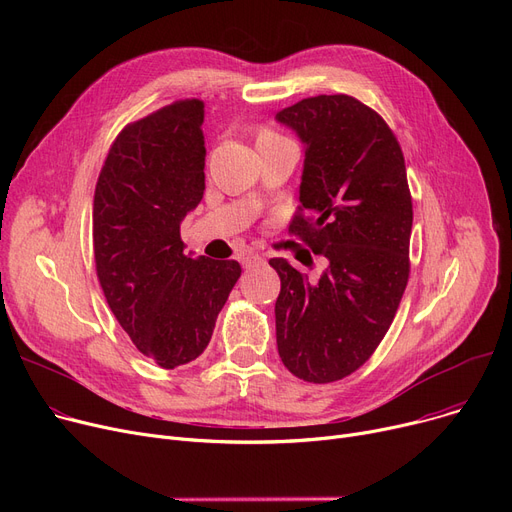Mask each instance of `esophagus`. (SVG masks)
Listing matches in <instances>:
<instances>
[{"label": "esophagus", "mask_w": 512, "mask_h": 512, "mask_svg": "<svg viewBox=\"0 0 512 512\" xmlns=\"http://www.w3.org/2000/svg\"><path fill=\"white\" fill-rule=\"evenodd\" d=\"M240 261H242V265H245V267H259V265H263V263H265V261H263V257H261L259 253H253V251L242 253Z\"/></svg>", "instance_id": "1"}]
</instances>
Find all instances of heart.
I'll list each match as a JSON object with an SVG mask.
<instances>
[{
    "label": "heart",
    "instance_id": "heart-1",
    "mask_svg": "<svg viewBox=\"0 0 512 512\" xmlns=\"http://www.w3.org/2000/svg\"><path fill=\"white\" fill-rule=\"evenodd\" d=\"M261 137H270V139H276V134H274V132H263Z\"/></svg>",
    "mask_w": 512,
    "mask_h": 512
}]
</instances>
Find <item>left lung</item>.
<instances>
[{
    "label": "left lung",
    "instance_id": "left-lung-1",
    "mask_svg": "<svg viewBox=\"0 0 512 512\" xmlns=\"http://www.w3.org/2000/svg\"><path fill=\"white\" fill-rule=\"evenodd\" d=\"M303 143L290 232L326 259L317 280L270 259L282 288L276 342L297 378L330 384L357 371L386 336L409 280L413 203L388 124L348 95H317L276 114ZM301 209V211H303Z\"/></svg>",
    "mask_w": 512,
    "mask_h": 512
}]
</instances>
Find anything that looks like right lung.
<instances>
[{
	"mask_svg": "<svg viewBox=\"0 0 512 512\" xmlns=\"http://www.w3.org/2000/svg\"><path fill=\"white\" fill-rule=\"evenodd\" d=\"M203 101L184 99L128 124L93 201L97 278L139 351L174 369L195 361L240 278L236 261L184 255L180 224L203 199Z\"/></svg>",
	"mask_w": 512,
	"mask_h": 512,
	"instance_id": "right-lung-1",
	"label": "right lung"
}]
</instances>
